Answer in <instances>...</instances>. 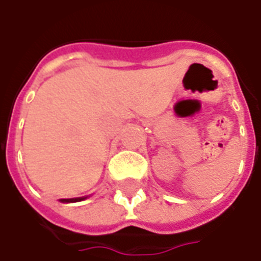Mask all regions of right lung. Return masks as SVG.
<instances>
[{
  "label": "right lung",
  "mask_w": 261,
  "mask_h": 261,
  "mask_svg": "<svg viewBox=\"0 0 261 261\" xmlns=\"http://www.w3.org/2000/svg\"><path fill=\"white\" fill-rule=\"evenodd\" d=\"M85 198H71V199H61V202L63 203H70V202H80V200H83Z\"/></svg>",
  "instance_id": "1"
}]
</instances>
